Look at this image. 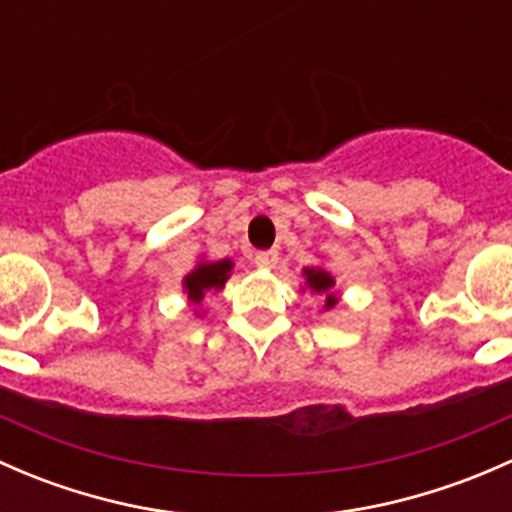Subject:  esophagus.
Returning a JSON list of instances; mask_svg holds the SVG:
<instances>
[{
	"instance_id": "34e87169",
	"label": "esophagus",
	"mask_w": 512,
	"mask_h": 512,
	"mask_svg": "<svg viewBox=\"0 0 512 512\" xmlns=\"http://www.w3.org/2000/svg\"><path fill=\"white\" fill-rule=\"evenodd\" d=\"M277 260H280V255H277L275 250H265L255 255V265L260 267V270H272V267L277 265Z\"/></svg>"
}]
</instances>
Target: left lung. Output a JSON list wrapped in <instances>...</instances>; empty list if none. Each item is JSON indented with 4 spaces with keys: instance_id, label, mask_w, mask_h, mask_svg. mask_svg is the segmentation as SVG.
I'll use <instances>...</instances> for the list:
<instances>
[{
    "instance_id": "8db88e82",
    "label": "left lung",
    "mask_w": 512,
    "mask_h": 512,
    "mask_svg": "<svg viewBox=\"0 0 512 512\" xmlns=\"http://www.w3.org/2000/svg\"><path fill=\"white\" fill-rule=\"evenodd\" d=\"M304 287L314 294H322L324 297V312L334 309L339 304V292H337V280L332 277V272H327L324 267H304Z\"/></svg>"
}]
</instances>
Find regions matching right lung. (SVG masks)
<instances>
[{"label":"right lung","mask_w":512,"mask_h":512,"mask_svg":"<svg viewBox=\"0 0 512 512\" xmlns=\"http://www.w3.org/2000/svg\"><path fill=\"white\" fill-rule=\"evenodd\" d=\"M232 267L235 262L232 260H200L188 275L183 277V292L188 297L190 307H193L195 317H200V304H203L205 294L218 292V289L225 287V282L230 280Z\"/></svg>","instance_id":"add662e5"}]
</instances>
